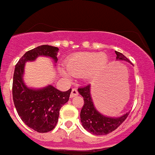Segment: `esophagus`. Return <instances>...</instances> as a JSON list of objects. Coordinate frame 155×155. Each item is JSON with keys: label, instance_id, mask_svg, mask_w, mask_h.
<instances>
[{"label": "esophagus", "instance_id": "34e87169", "mask_svg": "<svg viewBox=\"0 0 155 155\" xmlns=\"http://www.w3.org/2000/svg\"><path fill=\"white\" fill-rule=\"evenodd\" d=\"M78 95V92L76 89H72V91H71V93H70V98H73L76 97V96Z\"/></svg>", "mask_w": 155, "mask_h": 155}]
</instances>
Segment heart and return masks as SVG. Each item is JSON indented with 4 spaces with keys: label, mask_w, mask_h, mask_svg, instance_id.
I'll list each match as a JSON object with an SVG mask.
<instances>
[{
    "label": "heart",
    "mask_w": 155,
    "mask_h": 155,
    "mask_svg": "<svg viewBox=\"0 0 155 155\" xmlns=\"http://www.w3.org/2000/svg\"><path fill=\"white\" fill-rule=\"evenodd\" d=\"M108 62L105 53L84 52L73 55L66 61V70L70 75L79 77L84 75L85 78L90 79L99 75L105 69ZM61 74L68 77L63 70Z\"/></svg>",
    "instance_id": "heart-1"
}]
</instances>
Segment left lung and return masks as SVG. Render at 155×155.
I'll list each match as a JSON object with an SVG mask.
<instances>
[{"label":"left lung","instance_id":"left-lung-1","mask_svg":"<svg viewBox=\"0 0 155 155\" xmlns=\"http://www.w3.org/2000/svg\"><path fill=\"white\" fill-rule=\"evenodd\" d=\"M116 54V60L126 61L129 60L123 54L115 51ZM80 95L84 98V105L81 111V122L83 127L91 134L97 135H104L116 130L126 120L129 112L119 117L107 116L102 114L94 106L91 96V86L87 85L78 89Z\"/></svg>","mask_w":155,"mask_h":155}]
</instances>
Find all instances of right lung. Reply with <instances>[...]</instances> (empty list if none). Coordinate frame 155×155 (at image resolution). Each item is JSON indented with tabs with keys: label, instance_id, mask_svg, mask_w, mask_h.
Segmentation results:
<instances>
[{
	"label": "right lung",
	"instance_id": "1",
	"mask_svg": "<svg viewBox=\"0 0 155 155\" xmlns=\"http://www.w3.org/2000/svg\"><path fill=\"white\" fill-rule=\"evenodd\" d=\"M58 48L41 45L27 51L16 65L12 83V97L18 115L30 128L39 133L51 131L56 126L59 111L69 101L71 89L61 92L51 85L42 88L28 87L24 82V68L28 62H34L38 57L58 61Z\"/></svg>",
	"mask_w": 155,
	"mask_h": 155
}]
</instances>
